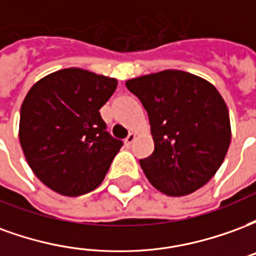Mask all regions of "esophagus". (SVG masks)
<instances>
[{
	"instance_id": "obj_1",
	"label": "esophagus",
	"mask_w": 256,
	"mask_h": 256,
	"mask_svg": "<svg viewBox=\"0 0 256 256\" xmlns=\"http://www.w3.org/2000/svg\"><path fill=\"white\" fill-rule=\"evenodd\" d=\"M134 140H136V133H130L128 136V137H126V140H124V144L128 145H132L134 142Z\"/></svg>"
}]
</instances>
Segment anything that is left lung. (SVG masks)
<instances>
[{
  "label": "left lung",
  "instance_id": "obj_1",
  "mask_svg": "<svg viewBox=\"0 0 256 256\" xmlns=\"http://www.w3.org/2000/svg\"><path fill=\"white\" fill-rule=\"evenodd\" d=\"M126 86L150 116L155 150L140 160L148 181L168 196H185L206 185L232 138L229 111L214 84L166 70L128 79Z\"/></svg>",
  "mask_w": 256,
  "mask_h": 256
}]
</instances>
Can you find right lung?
Listing matches in <instances>:
<instances>
[{"mask_svg":"<svg viewBox=\"0 0 256 256\" xmlns=\"http://www.w3.org/2000/svg\"><path fill=\"white\" fill-rule=\"evenodd\" d=\"M116 86L115 78L64 68L28 90L20 110V145L48 188L75 198L102 182L123 145L100 115Z\"/></svg>","mask_w":256,"mask_h":256,"instance_id":"right-lung-1","label":"right lung"}]
</instances>
